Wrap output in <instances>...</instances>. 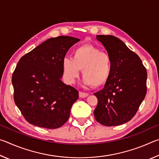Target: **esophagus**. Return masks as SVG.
<instances>
[{
  "mask_svg": "<svg viewBox=\"0 0 159 159\" xmlns=\"http://www.w3.org/2000/svg\"><path fill=\"white\" fill-rule=\"evenodd\" d=\"M88 96V94L86 93H83V92H79V98H85L86 97Z\"/></svg>",
  "mask_w": 159,
  "mask_h": 159,
  "instance_id": "1",
  "label": "esophagus"
}]
</instances>
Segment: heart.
<instances>
[{
  "instance_id": "b5f03b06",
  "label": "heart",
  "mask_w": 159,
  "mask_h": 159,
  "mask_svg": "<svg viewBox=\"0 0 159 159\" xmlns=\"http://www.w3.org/2000/svg\"><path fill=\"white\" fill-rule=\"evenodd\" d=\"M82 69L83 82L85 85L99 87L108 81L111 74L112 61L108 53L91 45L76 48L72 57L62 60L64 76L69 83L75 81Z\"/></svg>"
}]
</instances>
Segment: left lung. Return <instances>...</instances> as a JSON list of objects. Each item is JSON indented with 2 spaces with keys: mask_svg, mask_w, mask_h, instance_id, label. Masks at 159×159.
<instances>
[{
  "mask_svg": "<svg viewBox=\"0 0 159 159\" xmlns=\"http://www.w3.org/2000/svg\"><path fill=\"white\" fill-rule=\"evenodd\" d=\"M111 58V74L102 90L94 93L98 103L97 121L105 126L122 125L132 119L147 93V73L138 55L111 35H98Z\"/></svg>",
  "mask_w": 159,
  "mask_h": 159,
  "instance_id": "left-lung-1",
  "label": "left lung"
}]
</instances>
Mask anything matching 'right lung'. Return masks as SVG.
<instances>
[{
	"mask_svg": "<svg viewBox=\"0 0 159 159\" xmlns=\"http://www.w3.org/2000/svg\"><path fill=\"white\" fill-rule=\"evenodd\" d=\"M80 39L51 38L21 57L13 72L14 100L31 124L55 129L69 119L79 91L61 81L62 60Z\"/></svg>",
	"mask_w": 159,
	"mask_h": 159,
	"instance_id": "add662e5",
	"label": "right lung"
}]
</instances>
